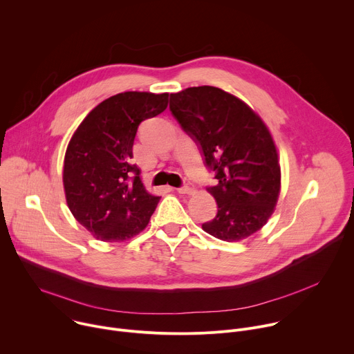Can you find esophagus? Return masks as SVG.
I'll list each match as a JSON object with an SVG mask.
<instances>
[{"label": "esophagus", "instance_id": "esophagus-1", "mask_svg": "<svg viewBox=\"0 0 354 354\" xmlns=\"http://www.w3.org/2000/svg\"><path fill=\"white\" fill-rule=\"evenodd\" d=\"M176 192H178V193H182V194H185V193L192 194V193H194V192H196V189H194V185H193V183L187 182V183H185L183 186L178 187V189H176Z\"/></svg>", "mask_w": 354, "mask_h": 354}]
</instances>
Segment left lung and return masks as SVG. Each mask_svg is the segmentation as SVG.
Masks as SVG:
<instances>
[{"instance_id": "1", "label": "left lung", "mask_w": 354, "mask_h": 354, "mask_svg": "<svg viewBox=\"0 0 354 354\" xmlns=\"http://www.w3.org/2000/svg\"><path fill=\"white\" fill-rule=\"evenodd\" d=\"M169 111L217 179L207 187L217 216L201 224L203 230L228 242L261 230L280 192L277 151L261 118L236 96L209 85L171 93Z\"/></svg>"}]
</instances>
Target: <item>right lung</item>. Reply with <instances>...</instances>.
I'll use <instances>...</instances> for the list:
<instances>
[{"mask_svg": "<svg viewBox=\"0 0 354 354\" xmlns=\"http://www.w3.org/2000/svg\"><path fill=\"white\" fill-rule=\"evenodd\" d=\"M168 96L113 95L88 113L67 147L63 182L68 209L100 241L137 235L158 205L160 197L145 190L131 158L140 123L162 113Z\"/></svg>", "mask_w": 354, "mask_h": 354, "instance_id": "1", "label": "right lung"}]
</instances>
